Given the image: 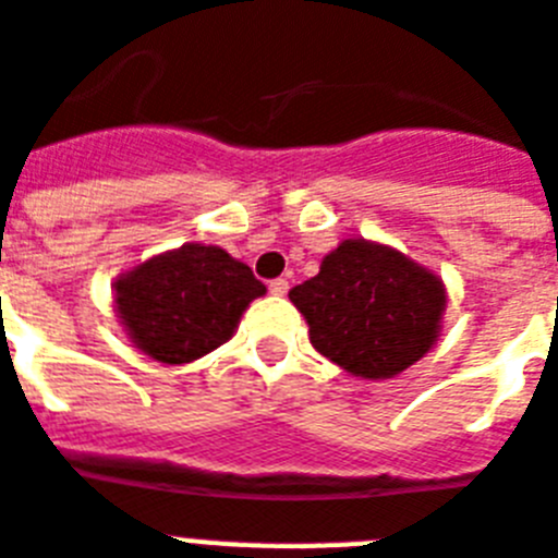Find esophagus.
I'll return each mask as SVG.
<instances>
[{"instance_id":"obj_1","label":"esophagus","mask_w":558,"mask_h":558,"mask_svg":"<svg viewBox=\"0 0 558 558\" xmlns=\"http://www.w3.org/2000/svg\"><path fill=\"white\" fill-rule=\"evenodd\" d=\"M269 292H271V294H287V292H289V280H287V278L269 280Z\"/></svg>"}]
</instances>
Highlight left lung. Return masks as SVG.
<instances>
[{"label":"left lung","mask_w":558,"mask_h":558,"mask_svg":"<svg viewBox=\"0 0 558 558\" xmlns=\"http://www.w3.org/2000/svg\"><path fill=\"white\" fill-rule=\"evenodd\" d=\"M312 347L357 378H392L438 338L441 280L396 248L343 240L315 278L289 292Z\"/></svg>","instance_id":"obj_1"}]
</instances>
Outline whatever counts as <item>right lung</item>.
<instances>
[{
  "instance_id": "obj_1",
  "label": "right lung",
  "mask_w": 558,
  "mask_h": 558,
  "mask_svg": "<svg viewBox=\"0 0 558 558\" xmlns=\"http://www.w3.org/2000/svg\"><path fill=\"white\" fill-rule=\"evenodd\" d=\"M266 287L220 246L185 243L117 280V312L137 350L160 364H189L234 335Z\"/></svg>"
}]
</instances>
